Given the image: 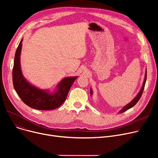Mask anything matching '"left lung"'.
<instances>
[{"mask_svg": "<svg viewBox=\"0 0 158 158\" xmlns=\"http://www.w3.org/2000/svg\"><path fill=\"white\" fill-rule=\"evenodd\" d=\"M146 80H147V71L145 72V79H144V81H143V86L142 87V89H141L140 92L138 93V94L137 95V96L132 100L129 104H128L127 106H126L124 107H123V109L119 112L120 113H123L125 112L126 111L128 110L129 109H130L131 107H133L138 102V101L139 100V98H141V96H142V94H143V89H144V87H145V82H146ZM93 94V92H92V88H91L90 89V95H92Z\"/></svg>", "mask_w": 158, "mask_h": 158, "instance_id": "1", "label": "left lung"}]
</instances>
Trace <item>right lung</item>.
Here are the masks:
<instances>
[{
    "label": "right lung",
    "instance_id": "1",
    "mask_svg": "<svg viewBox=\"0 0 158 158\" xmlns=\"http://www.w3.org/2000/svg\"><path fill=\"white\" fill-rule=\"evenodd\" d=\"M22 40L16 49L13 69V83L14 88L22 101L33 109L51 110L59 107L66 100L69 90L77 77L63 79L57 86L54 94L33 86L26 80L21 72L20 56Z\"/></svg>",
    "mask_w": 158,
    "mask_h": 158
}]
</instances>
